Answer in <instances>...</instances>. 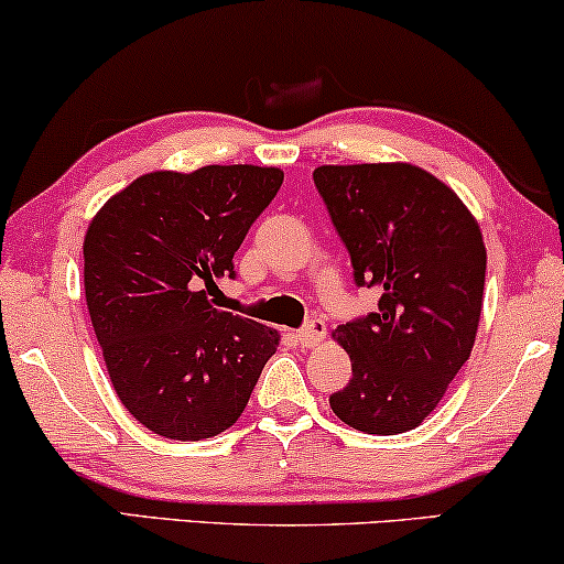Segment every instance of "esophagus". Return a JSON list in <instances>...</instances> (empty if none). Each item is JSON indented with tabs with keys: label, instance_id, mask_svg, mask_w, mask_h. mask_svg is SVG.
<instances>
[{
	"label": "esophagus",
	"instance_id": "obj_1",
	"mask_svg": "<svg viewBox=\"0 0 564 564\" xmlns=\"http://www.w3.org/2000/svg\"><path fill=\"white\" fill-rule=\"evenodd\" d=\"M323 336H326V323L318 321V318L307 321L305 326L297 330V341H300V346H305V349H311V346L321 344Z\"/></svg>",
	"mask_w": 564,
	"mask_h": 564
}]
</instances>
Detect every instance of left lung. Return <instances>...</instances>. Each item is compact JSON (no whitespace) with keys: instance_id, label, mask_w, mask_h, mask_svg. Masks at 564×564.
<instances>
[{"instance_id":"obj_1","label":"left lung","mask_w":564,"mask_h":564,"mask_svg":"<svg viewBox=\"0 0 564 564\" xmlns=\"http://www.w3.org/2000/svg\"><path fill=\"white\" fill-rule=\"evenodd\" d=\"M357 288L377 311L338 326L351 380L330 395L344 423L392 436L421 426L473 351L482 311L485 243L473 213L411 164L313 172Z\"/></svg>"}]
</instances>
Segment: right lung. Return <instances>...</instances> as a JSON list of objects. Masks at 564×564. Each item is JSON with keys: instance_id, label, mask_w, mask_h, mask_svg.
I'll list each match as a JSON object with an SVG mask.
<instances>
[{"instance_id": "1", "label": "right lung", "mask_w": 564, "mask_h": 564, "mask_svg": "<svg viewBox=\"0 0 564 564\" xmlns=\"http://www.w3.org/2000/svg\"><path fill=\"white\" fill-rule=\"evenodd\" d=\"M272 166L153 172L107 199L84 238V290L120 403L153 434L199 442L234 426L276 330L213 307L215 280L282 187Z\"/></svg>"}]
</instances>
